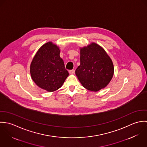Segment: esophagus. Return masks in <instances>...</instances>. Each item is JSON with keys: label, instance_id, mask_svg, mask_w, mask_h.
<instances>
[{"label": "esophagus", "instance_id": "obj_1", "mask_svg": "<svg viewBox=\"0 0 147 147\" xmlns=\"http://www.w3.org/2000/svg\"><path fill=\"white\" fill-rule=\"evenodd\" d=\"M69 73L70 74H74L75 73V70L74 69H72V70H69Z\"/></svg>", "mask_w": 147, "mask_h": 147}]
</instances>
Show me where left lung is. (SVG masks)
<instances>
[{
	"mask_svg": "<svg viewBox=\"0 0 147 147\" xmlns=\"http://www.w3.org/2000/svg\"><path fill=\"white\" fill-rule=\"evenodd\" d=\"M80 65L75 71L80 83L85 89L97 92L105 87L113 78V61L105 50L92 42L80 48Z\"/></svg>",
	"mask_w": 147,
	"mask_h": 147,
	"instance_id": "1",
	"label": "left lung"
}]
</instances>
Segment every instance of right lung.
<instances>
[{
  "mask_svg": "<svg viewBox=\"0 0 147 147\" xmlns=\"http://www.w3.org/2000/svg\"><path fill=\"white\" fill-rule=\"evenodd\" d=\"M59 47L52 42L43 44L38 50L30 65L33 82L47 92L59 89L69 74L60 57Z\"/></svg>",
  "mask_w": 147,
  "mask_h": 147,
  "instance_id": "1",
  "label": "right lung"
}]
</instances>
